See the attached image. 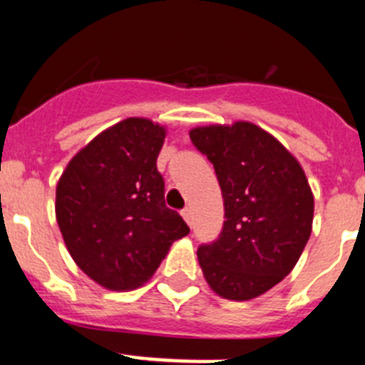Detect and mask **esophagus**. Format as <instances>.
<instances>
[{"mask_svg": "<svg viewBox=\"0 0 365 365\" xmlns=\"http://www.w3.org/2000/svg\"><path fill=\"white\" fill-rule=\"evenodd\" d=\"M180 214H182L185 221L188 222L190 227H192V225H193V212H192V208H185V210L180 212Z\"/></svg>", "mask_w": 365, "mask_h": 365, "instance_id": "esophagus-1", "label": "esophagus"}]
</instances>
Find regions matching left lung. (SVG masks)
I'll return each mask as SVG.
<instances>
[{
    "mask_svg": "<svg viewBox=\"0 0 365 365\" xmlns=\"http://www.w3.org/2000/svg\"><path fill=\"white\" fill-rule=\"evenodd\" d=\"M208 157L225 201L219 240L197 259L212 291L247 302L294 269L312 232L314 195L302 164L278 138L247 120L190 130Z\"/></svg>",
    "mask_w": 365,
    "mask_h": 365,
    "instance_id": "obj_1",
    "label": "left lung"
}]
</instances>
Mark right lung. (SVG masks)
Masks as SVG:
<instances>
[{
	"instance_id": "add662e5",
	"label": "right lung",
	"mask_w": 365,
	"mask_h": 365,
	"mask_svg": "<svg viewBox=\"0 0 365 365\" xmlns=\"http://www.w3.org/2000/svg\"><path fill=\"white\" fill-rule=\"evenodd\" d=\"M166 128L131 117L96 135L56 185V221L74 263L108 291H133L190 228L164 202Z\"/></svg>"
}]
</instances>
